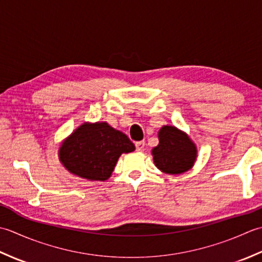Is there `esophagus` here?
I'll list each match as a JSON object with an SVG mask.
<instances>
[{"instance_id": "esophagus-1", "label": "esophagus", "mask_w": 262, "mask_h": 262, "mask_svg": "<svg viewBox=\"0 0 262 262\" xmlns=\"http://www.w3.org/2000/svg\"><path fill=\"white\" fill-rule=\"evenodd\" d=\"M145 141H138V142H136V149H137V151H142L143 149H145Z\"/></svg>"}]
</instances>
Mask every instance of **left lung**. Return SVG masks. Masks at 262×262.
Instances as JSON below:
<instances>
[{"label":"left lung","mask_w":262,"mask_h":262,"mask_svg":"<svg viewBox=\"0 0 262 262\" xmlns=\"http://www.w3.org/2000/svg\"><path fill=\"white\" fill-rule=\"evenodd\" d=\"M159 143L151 154L158 169L166 174H182L192 168L196 147L186 133L178 127L164 125L158 132Z\"/></svg>","instance_id":"obj_1"}]
</instances>
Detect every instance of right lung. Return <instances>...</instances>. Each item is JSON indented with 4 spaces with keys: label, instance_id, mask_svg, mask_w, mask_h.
Here are the masks:
<instances>
[{
    "label": "right lung",
    "instance_id": "right-lung-1",
    "mask_svg": "<svg viewBox=\"0 0 262 262\" xmlns=\"http://www.w3.org/2000/svg\"><path fill=\"white\" fill-rule=\"evenodd\" d=\"M136 149L126 135L106 122L83 123L58 149V157L69 172L89 181H106L122 154Z\"/></svg>",
    "mask_w": 262,
    "mask_h": 262
}]
</instances>
